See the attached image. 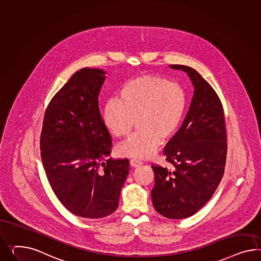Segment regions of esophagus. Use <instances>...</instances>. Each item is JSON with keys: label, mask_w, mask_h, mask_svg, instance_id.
Here are the masks:
<instances>
[{"label": "esophagus", "mask_w": 261, "mask_h": 261, "mask_svg": "<svg viewBox=\"0 0 261 261\" xmlns=\"http://www.w3.org/2000/svg\"><path fill=\"white\" fill-rule=\"evenodd\" d=\"M130 164H131V166H133V167H138V166H140L141 164H142V162L141 161H139V160H137V159H132L131 161H130Z\"/></svg>", "instance_id": "obj_1"}]
</instances>
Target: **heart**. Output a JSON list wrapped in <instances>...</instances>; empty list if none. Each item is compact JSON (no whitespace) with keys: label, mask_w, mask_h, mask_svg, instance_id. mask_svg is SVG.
<instances>
[{"label":"heart","mask_w":261,"mask_h":261,"mask_svg":"<svg viewBox=\"0 0 261 261\" xmlns=\"http://www.w3.org/2000/svg\"><path fill=\"white\" fill-rule=\"evenodd\" d=\"M184 88L167 79L144 75L121 86L120 99H109L103 120L117 138H126L137 120L139 131L119 146L120 155L148 158L161 144L176 134L186 111Z\"/></svg>","instance_id":"1"}]
</instances>
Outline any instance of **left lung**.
<instances>
[{
	"mask_svg": "<svg viewBox=\"0 0 261 261\" xmlns=\"http://www.w3.org/2000/svg\"><path fill=\"white\" fill-rule=\"evenodd\" d=\"M170 67L186 72L195 92L182 125L163 152L171 166L152 164L151 196L159 214L181 219L199 211L217 190L224 174L227 133L222 103L210 84L192 67Z\"/></svg>",
	"mask_w": 261,
	"mask_h": 261,
	"instance_id": "left-lung-1",
	"label": "left lung"
}]
</instances>
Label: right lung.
Returning <instances> with one entry per match:
<instances>
[{"label": "right lung", "mask_w": 261, "mask_h": 261, "mask_svg": "<svg viewBox=\"0 0 261 261\" xmlns=\"http://www.w3.org/2000/svg\"><path fill=\"white\" fill-rule=\"evenodd\" d=\"M105 71L74 73L45 109L40 148L42 165L58 199L75 216L106 218L117 210L129 172L127 159H108L109 131L99 97Z\"/></svg>", "instance_id": "add662e5"}]
</instances>
